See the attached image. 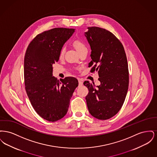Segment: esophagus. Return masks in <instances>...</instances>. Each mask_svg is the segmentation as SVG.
I'll list each match as a JSON object with an SVG mask.
<instances>
[{"label": "esophagus", "mask_w": 157, "mask_h": 157, "mask_svg": "<svg viewBox=\"0 0 157 157\" xmlns=\"http://www.w3.org/2000/svg\"><path fill=\"white\" fill-rule=\"evenodd\" d=\"M82 85H83V82L82 81L79 80V86H81Z\"/></svg>", "instance_id": "obj_1"}]
</instances>
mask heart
<instances>
[{"mask_svg": "<svg viewBox=\"0 0 157 157\" xmlns=\"http://www.w3.org/2000/svg\"><path fill=\"white\" fill-rule=\"evenodd\" d=\"M73 45H74L76 50L78 51V53L81 52L85 49H86V46L85 44V43L83 42H82V40H75L73 43ZM64 53H65V48H62L60 50V57H62L64 55Z\"/></svg>", "mask_w": 157, "mask_h": 157, "instance_id": "1", "label": "heart"}]
</instances>
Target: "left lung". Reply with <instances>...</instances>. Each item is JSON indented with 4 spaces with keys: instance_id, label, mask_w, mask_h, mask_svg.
<instances>
[{
    "instance_id": "1",
    "label": "left lung",
    "mask_w": 157,
    "mask_h": 157,
    "mask_svg": "<svg viewBox=\"0 0 157 157\" xmlns=\"http://www.w3.org/2000/svg\"><path fill=\"white\" fill-rule=\"evenodd\" d=\"M85 36L91 49L90 72H98L101 84L85 81L89 90L85 98L89 112L98 120L109 119L119 112L129 85L127 56L121 42L111 32L88 27Z\"/></svg>"
}]
</instances>
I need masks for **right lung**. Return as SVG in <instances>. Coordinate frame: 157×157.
<instances>
[{"label":"right lung","mask_w":157,"mask_h":157,"mask_svg":"<svg viewBox=\"0 0 157 157\" xmlns=\"http://www.w3.org/2000/svg\"><path fill=\"white\" fill-rule=\"evenodd\" d=\"M74 29L54 28L37 35L28 46L24 59L25 89L33 108L50 122L67 114L70 99L78 81L74 77L57 80L52 76L53 64L59 60L63 46Z\"/></svg>","instance_id":"obj_1"}]
</instances>
